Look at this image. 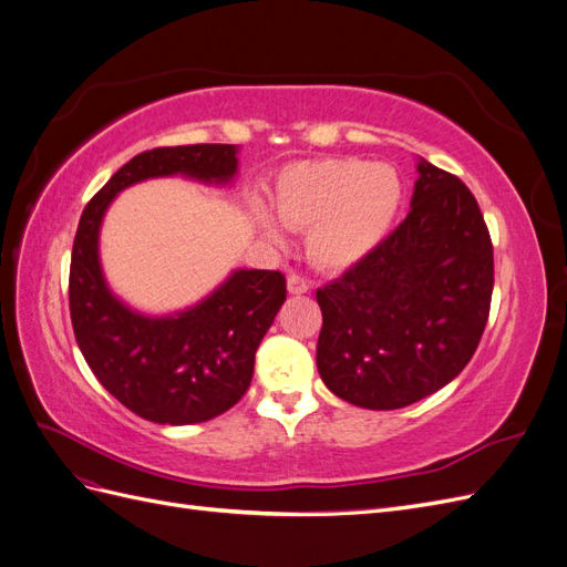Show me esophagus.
I'll return each instance as SVG.
<instances>
[{
    "label": "esophagus",
    "instance_id": "34e87169",
    "mask_svg": "<svg viewBox=\"0 0 567 567\" xmlns=\"http://www.w3.org/2000/svg\"><path fill=\"white\" fill-rule=\"evenodd\" d=\"M310 288H312V281L300 277V274H290V277H288V293L302 296V293H307V290H310Z\"/></svg>",
    "mask_w": 567,
    "mask_h": 567
}]
</instances>
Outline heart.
<instances>
[{"instance_id": "heart-1", "label": "heart", "mask_w": 567, "mask_h": 567, "mask_svg": "<svg viewBox=\"0 0 567 567\" xmlns=\"http://www.w3.org/2000/svg\"><path fill=\"white\" fill-rule=\"evenodd\" d=\"M398 169L362 158H326L288 165L274 186V210L288 229H307V252L323 269H348L379 246L400 210ZM257 227L271 244L284 231L255 205Z\"/></svg>"}]
</instances>
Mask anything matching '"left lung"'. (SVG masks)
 Here are the masks:
<instances>
[{
    "label": "left lung",
    "instance_id": "obj_1",
    "mask_svg": "<svg viewBox=\"0 0 567 567\" xmlns=\"http://www.w3.org/2000/svg\"><path fill=\"white\" fill-rule=\"evenodd\" d=\"M492 288V238L475 196L421 158L402 225L317 290L321 381L375 411L427 398L471 362Z\"/></svg>",
    "mask_w": 567,
    "mask_h": 567
}]
</instances>
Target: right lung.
Returning a JSON list of instances; mask_svg holds the SVG:
<instances>
[{
    "instance_id": "right-lung-1",
    "label": "right lung",
    "mask_w": 567,
    "mask_h": 567,
    "mask_svg": "<svg viewBox=\"0 0 567 567\" xmlns=\"http://www.w3.org/2000/svg\"><path fill=\"white\" fill-rule=\"evenodd\" d=\"M236 153L234 144L144 151L117 169L80 217L68 281L75 340L99 383L153 423H203L244 398L255 352L286 300V277L236 269L188 310L146 317L111 293L99 262L101 221L123 188L151 177L229 184L238 167Z\"/></svg>"
}]
</instances>
